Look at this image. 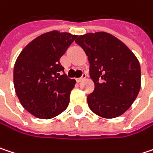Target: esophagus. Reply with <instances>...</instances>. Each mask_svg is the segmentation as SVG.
Instances as JSON below:
<instances>
[{"label":"esophagus","mask_w":153,"mask_h":153,"mask_svg":"<svg viewBox=\"0 0 153 153\" xmlns=\"http://www.w3.org/2000/svg\"><path fill=\"white\" fill-rule=\"evenodd\" d=\"M86 77H87L86 74H83V75L80 77V78H78V79H76V81L77 82H80V81H82L83 79H86Z\"/></svg>","instance_id":"obj_1"}]
</instances>
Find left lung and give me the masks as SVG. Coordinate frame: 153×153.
Instances as JSON below:
<instances>
[{
	"mask_svg": "<svg viewBox=\"0 0 153 153\" xmlns=\"http://www.w3.org/2000/svg\"><path fill=\"white\" fill-rule=\"evenodd\" d=\"M75 43L88 56L94 83V90L88 95L89 108L103 118L123 115L141 88L138 59L121 40L107 32L81 35Z\"/></svg>",
	"mask_w": 153,
	"mask_h": 153,
	"instance_id": "8db88e82",
	"label": "left lung"
}]
</instances>
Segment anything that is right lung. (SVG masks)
<instances>
[{
  "label": "right lung",
  "mask_w": 153,
  "mask_h": 153,
  "mask_svg": "<svg viewBox=\"0 0 153 153\" xmlns=\"http://www.w3.org/2000/svg\"><path fill=\"white\" fill-rule=\"evenodd\" d=\"M76 35L52 30L29 43L14 66V86L22 106L40 119H51L67 108L76 81L68 79L59 59Z\"/></svg>",
  "instance_id": "1"
}]
</instances>
